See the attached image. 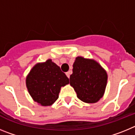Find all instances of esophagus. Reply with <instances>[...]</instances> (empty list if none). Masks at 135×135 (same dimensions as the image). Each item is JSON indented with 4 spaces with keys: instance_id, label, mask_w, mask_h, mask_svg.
Segmentation results:
<instances>
[{
    "instance_id": "esophagus-1",
    "label": "esophagus",
    "mask_w": 135,
    "mask_h": 135,
    "mask_svg": "<svg viewBox=\"0 0 135 135\" xmlns=\"http://www.w3.org/2000/svg\"><path fill=\"white\" fill-rule=\"evenodd\" d=\"M71 74V71H68V72H66V76H68V78H70V74Z\"/></svg>"
}]
</instances>
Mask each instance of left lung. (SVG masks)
I'll list each match as a JSON object with an SVG mask.
<instances>
[{
  "label": "left lung",
  "mask_w": 135,
  "mask_h": 135,
  "mask_svg": "<svg viewBox=\"0 0 135 135\" xmlns=\"http://www.w3.org/2000/svg\"><path fill=\"white\" fill-rule=\"evenodd\" d=\"M70 75V85L80 100L87 103H95L105 93L108 74L98 62L93 59L77 57Z\"/></svg>",
  "instance_id": "8db88e82"
}]
</instances>
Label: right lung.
Here are the masks:
<instances>
[{"label":"right lung","mask_w":135,"mask_h":135,"mask_svg":"<svg viewBox=\"0 0 135 135\" xmlns=\"http://www.w3.org/2000/svg\"><path fill=\"white\" fill-rule=\"evenodd\" d=\"M32 99L42 106H50L59 97L61 88L69 84V78L51 59L38 63L26 79Z\"/></svg>","instance_id":"add662e5"}]
</instances>
